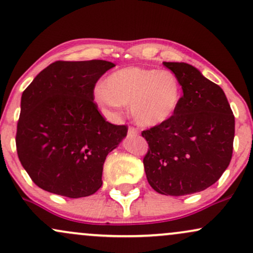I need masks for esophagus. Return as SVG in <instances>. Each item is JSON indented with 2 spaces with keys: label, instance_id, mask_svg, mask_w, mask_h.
<instances>
[{
  "label": "esophagus",
  "instance_id": "1",
  "mask_svg": "<svg viewBox=\"0 0 253 253\" xmlns=\"http://www.w3.org/2000/svg\"><path fill=\"white\" fill-rule=\"evenodd\" d=\"M138 129L134 128V127H129L128 128V136H135L138 135Z\"/></svg>",
  "mask_w": 253,
  "mask_h": 253
}]
</instances>
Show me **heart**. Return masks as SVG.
Segmentation results:
<instances>
[{
	"instance_id": "heart-1",
	"label": "heart",
	"mask_w": 253,
	"mask_h": 253,
	"mask_svg": "<svg viewBox=\"0 0 253 253\" xmlns=\"http://www.w3.org/2000/svg\"><path fill=\"white\" fill-rule=\"evenodd\" d=\"M107 114L129 103L130 117L143 127H156L175 115L182 100V85L173 72L126 66L112 72L94 91Z\"/></svg>"
}]
</instances>
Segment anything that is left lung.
Listing matches in <instances>:
<instances>
[{
    "label": "left lung",
    "mask_w": 253,
    "mask_h": 253,
    "mask_svg": "<svg viewBox=\"0 0 253 253\" xmlns=\"http://www.w3.org/2000/svg\"><path fill=\"white\" fill-rule=\"evenodd\" d=\"M178 78L183 96L169 121L143 130L144 168L157 193L183 196L207 189L227 169L234 115L223 90L187 63H163Z\"/></svg>",
    "instance_id": "1"
}]
</instances>
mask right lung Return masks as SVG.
Listing matches in <instances>:
<instances>
[{
    "label": "right lung",
    "mask_w": 253,
    "mask_h": 253,
    "mask_svg": "<svg viewBox=\"0 0 253 253\" xmlns=\"http://www.w3.org/2000/svg\"><path fill=\"white\" fill-rule=\"evenodd\" d=\"M114 66L107 60H58L22 92L17 156L39 188L70 199L101 188L106 157L128 129L106 121L94 102L95 84Z\"/></svg>",
    "instance_id": "obj_1"
}]
</instances>
